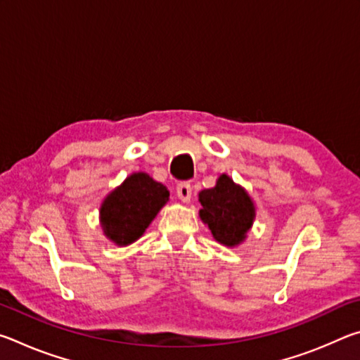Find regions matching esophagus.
Listing matches in <instances>:
<instances>
[{
    "instance_id": "esophagus-1",
    "label": "esophagus",
    "mask_w": 360,
    "mask_h": 360,
    "mask_svg": "<svg viewBox=\"0 0 360 360\" xmlns=\"http://www.w3.org/2000/svg\"><path fill=\"white\" fill-rule=\"evenodd\" d=\"M176 193H178L181 202H184V203L191 202V198H192L191 182H179L178 187H176Z\"/></svg>"
}]
</instances>
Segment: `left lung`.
<instances>
[{"label": "left lung", "instance_id": "obj_1", "mask_svg": "<svg viewBox=\"0 0 360 360\" xmlns=\"http://www.w3.org/2000/svg\"><path fill=\"white\" fill-rule=\"evenodd\" d=\"M202 203L200 219L208 225L214 240L235 248L246 240L255 219L252 198L227 174H221L216 186L198 193Z\"/></svg>", "mask_w": 360, "mask_h": 360}]
</instances>
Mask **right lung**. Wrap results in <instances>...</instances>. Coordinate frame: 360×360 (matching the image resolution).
I'll return each mask as SVG.
<instances>
[{
  "instance_id": "1",
  "label": "right lung",
  "mask_w": 360,
  "mask_h": 360,
  "mask_svg": "<svg viewBox=\"0 0 360 360\" xmlns=\"http://www.w3.org/2000/svg\"><path fill=\"white\" fill-rule=\"evenodd\" d=\"M168 198V188L148 173L130 174L101 203L100 222L106 238L117 246L135 243Z\"/></svg>"
}]
</instances>
